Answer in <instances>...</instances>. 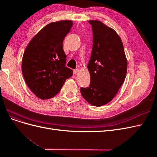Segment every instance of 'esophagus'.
Here are the masks:
<instances>
[{"instance_id": "34e87169", "label": "esophagus", "mask_w": 157, "mask_h": 157, "mask_svg": "<svg viewBox=\"0 0 157 157\" xmlns=\"http://www.w3.org/2000/svg\"><path fill=\"white\" fill-rule=\"evenodd\" d=\"M79 71H80L79 69H76L73 70V73H74V74H77L79 73Z\"/></svg>"}]
</instances>
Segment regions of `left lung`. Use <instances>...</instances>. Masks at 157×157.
<instances>
[{
  "label": "left lung",
  "instance_id": "1",
  "mask_svg": "<svg viewBox=\"0 0 157 157\" xmlns=\"http://www.w3.org/2000/svg\"><path fill=\"white\" fill-rule=\"evenodd\" d=\"M93 32V46L88 69L90 84L80 88L82 97L99 107L110 102L124 82L127 59L120 36L111 28L98 20L88 21Z\"/></svg>",
  "mask_w": 157,
  "mask_h": 157
}]
</instances>
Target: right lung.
<instances>
[{"label":"right lung","mask_w":157,"mask_h":157,"mask_svg":"<svg viewBox=\"0 0 157 157\" xmlns=\"http://www.w3.org/2000/svg\"><path fill=\"white\" fill-rule=\"evenodd\" d=\"M73 21L52 22L33 38L23 54L21 71L27 85L35 96L47 99L58 94L73 71L65 67L64 38Z\"/></svg>","instance_id":"obj_1"}]
</instances>
